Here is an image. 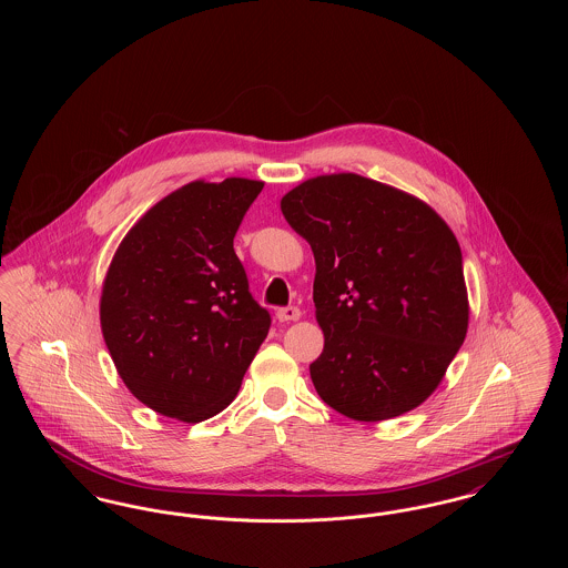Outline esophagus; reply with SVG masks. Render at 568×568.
Instances as JSON below:
<instances>
[{"mask_svg": "<svg viewBox=\"0 0 568 568\" xmlns=\"http://www.w3.org/2000/svg\"><path fill=\"white\" fill-rule=\"evenodd\" d=\"M302 317V313H300V308L297 306H283V308H278L276 311V320L278 322H297Z\"/></svg>", "mask_w": 568, "mask_h": 568, "instance_id": "obj_1", "label": "esophagus"}]
</instances>
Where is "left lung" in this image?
Segmentation results:
<instances>
[{
	"instance_id": "1",
	"label": "left lung",
	"mask_w": 568,
	"mask_h": 568,
	"mask_svg": "<svg viewBox=\"0 0 568 568\" xmlns=\"http://www.w3.org/2000/svg\"><path fill=\"white\" fill-rule=\"evenodd\" d=\"M281 211L315 255L325 343L311 378L322 400L355 422L422 405L468 329L452 227L424 200L353 172L300 183Z\"/></svg>"
}]
</instances>
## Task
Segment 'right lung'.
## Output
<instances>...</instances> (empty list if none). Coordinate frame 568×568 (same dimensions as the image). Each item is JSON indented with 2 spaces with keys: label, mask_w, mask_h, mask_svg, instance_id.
<instances>
[{
  "label": "right lung",
  "mask_w": 568,
  "mask_h": 568,
  "mask_svg": "<svg viewBox=\"0 0 568 568\" xmlns=\"http://www.w3.org/2000/svg\"><path fill=\"white\" fill-rule=\"evenodd\" d=\"M262 181H193L140 216L112 255L100 324L125 387L197 424L230 405L268 336L234 236Z\"/></svg>",
  "instance_id": "obj_1"
}]
</instances>
